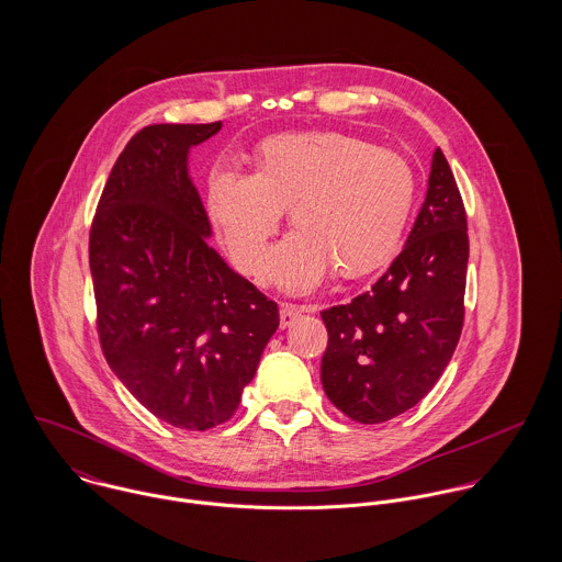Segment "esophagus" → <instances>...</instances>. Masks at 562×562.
Instances as JSON below:
<instances>
[{"label": "esophagus", "instance_id": "34e87169", "mask_svg": "<svg viewBox=\"0 0 562 562\" xmlns=\"http://www.w3.org/2000/svg\"><path fill=\"white\" fill-rule=\"evenodd\" d=\"M305 307H299V305H290V303H283L281 310H279V318H281V328H288L292 326L294 322L299 321L303 316Z\"/></svg>", "mask_w": 562, "mask_h": 562}]
</instances>
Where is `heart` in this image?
Here are the masks:
<instances>
[{
	"label": "heart",
	"mask_w": 562,
	"mask_h": 562,
	"mask_svg": "<svg viewBox=\"0 0 562 562\" xmlns=\"http://www.w3.org/2000/svg\"><path fill=\"white\" fill-rule=\"evenodd\" d=\"M415 205V172L401 154L341 132L263 138L248 175L216 172L205 192L214 236L244 274L261 279L272 236L290 210L294 236L270 257V279L312 290L335 270L363 279L387 266Z\"/></svg>",
	"instance_id": "obj_1"
}]
</instances>
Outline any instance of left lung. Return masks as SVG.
<instances>
[{"mask_svg": "<svg viewBox=\"0 0 562 562\" xmlns=\"http://www.w3.org/2000/svg\"><path fill=\"white\" fill-rule=\"evenodd\" d=\"M468 218L441 149L401 255L348 305L322 312L324 394L361 424L387 422L422 401L450 363L463 328Z\"/></svg>", "mask_w": 562, "mask_h": 562, "instance_id": "8db88e82", "label": "left lung"}]
</instances>
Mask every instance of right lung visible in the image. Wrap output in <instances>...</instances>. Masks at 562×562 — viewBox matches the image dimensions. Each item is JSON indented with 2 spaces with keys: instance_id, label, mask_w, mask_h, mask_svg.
<instances>
[{
  "instance_id": "obj_1",
  "label": "right lung",
  "mask_w": 562,
  "mask_h": 562,
  "mask_svg": "<svg viewBox=\"0 0 562 562\" xmlns=\"http://www.w3.org/2000/svg\"><path fill=\"white\" fill-rule=\"evenodd\" d=\"M223 123L149 125L114 164L90 229L97 330L108 366L161 422H227L279 326V310L207 244L188 172Z\"/></svg>"
}]
</instances>
